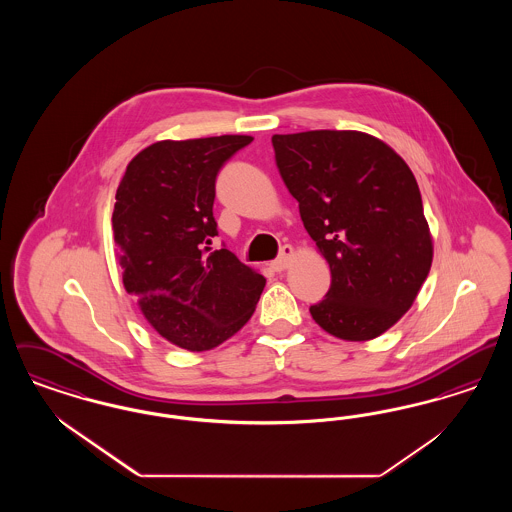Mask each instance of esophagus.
<instances>
[{
	"instance_id": "obj_1",
	"label": "esophagus",
	"mask_w": 512,
	"mask_h": 512,
	"mask_svg": "<svg viewBox=\"0 0 512 512\" xmlns=\"http://www.w3.org/2000/svg\"><path fill=\"white\" fill-rule=\"evenodd\" d=\"M293 255H295V251H293L292 245H284V247L280 249L278 259H274V261L270 263V267H272L274 272H282V270H286V268L292 265Z\"/></svg>"
}]
</instances>
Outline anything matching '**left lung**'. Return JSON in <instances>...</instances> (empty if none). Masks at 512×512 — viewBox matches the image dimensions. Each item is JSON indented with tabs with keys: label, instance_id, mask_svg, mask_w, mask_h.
I'll use <instances>...</instances> for the list:
<instances>
[{
	"label": "left lung",
	"instance_id": "1",
	"mask_svg": "<svg viewBox=\"0 0 512 512\" xmlns=\"http://www.w3.org/2000/svg\"><path fill=\"white\" fill-rule=\"evenodd\" d=\"M272 146L303 226L332 272L311 315L340 340L378 338L411 309L432 267L413 172L388 144L357 130L274 134Z\"/></svg>",
	"mask_w": 512,
	"mask_h": 512
}]
</instances>
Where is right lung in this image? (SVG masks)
I'll return each instance as SVG.
<instances>
[{"instance_id": "obj_1", "label": "right lung", "mask_w": 512, "mask_h": 512, "mask_svg": "<svg viewBox=\"0 0 512 512\" xmlns=\"http://www.w3.org/2000/svg\"><path fill=\"white\" fill-rule=\"evenodd\" d=\"M251 136L163 140L126 167L113 209V236L126 292L159 336L188 351L232 338L267 284L226 247L213 217L222 165Z\"/></svg>"}]
</instances>
